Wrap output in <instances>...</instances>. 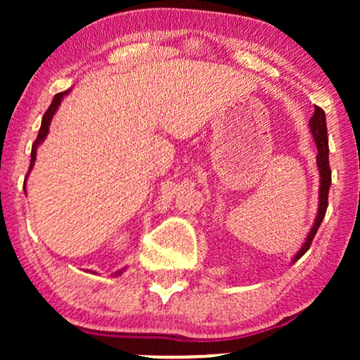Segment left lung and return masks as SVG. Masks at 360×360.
<instances>
[{"label": "left lung", "instance_id": "obj_1", "mask_svg": "<svg viewBox=\"0 0 360 360\" xmlns=\"http://www.w3.org/2000/svg\"><path fill=\"white\" fill-rule=\"evenodd\" d=\"M309 127H311L314 142H316L318 147V169H319V210L316 221H314L311 231H309L307 243L303 244V248L298 250L297 255L293 257V262L302 257V255L307 252L311 245L314 236H316L319 226H321L324 214H326L328 208V193H329V185H331V169H329V146H328V129H326V115L319 106H314L313 117L309 120Z\"/></svg>", "mask_w": 360, "mask_h": 360}]
</instances>
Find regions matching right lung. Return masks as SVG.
<instances>
[{
	"mask_svg": "<svg viewBox=\"0 0 360 360\" xmlns=\"http://www.w3.org/2000/svg\"><path fill=\"white\" fill-rule=\"evenodd\" d=\"M68 91H70V90H67V91H63V93H57V95L53 96V100H52V103H51V106H49V110H47L46 112H44L41 129H39L37 139L34 141V144H32V150H31V165H29V172H31V169L34 167V162H36V150H37V146L41 144V142H42L44 139H46V136H47V132H49V126H51V121H52V116L56 115L57 108L60 106L62 98L65 96ZM122 270H124V269H122ZM122 270H120V272H116L115 275H120V274H122Z\"/></svg>",
	"mask_w": 360,
	"mask_h": 360,
	"instance_id": "1",
	"label": "right lung"
}]
</instances>
